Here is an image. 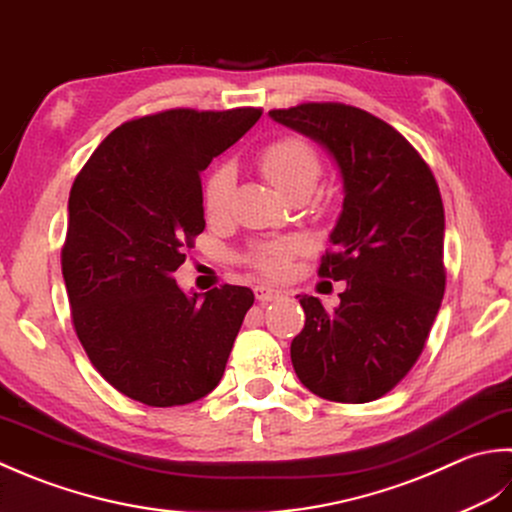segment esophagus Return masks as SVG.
<instances>
[{"instance_id":"1","label":"esophagus","mask_w":512,"mask_h":512,"mask_svg":"<svg viewBox=\"0 0 512 512\" xmlns=\"http://www.w3.org/2000/svg\"><path fill=\"white\" fill-rule=\"evenodd\" d=\"M254 294H256V300H260V302H271V300L283 298V291L269 287V285H256Z\"/></svg>"}]
</instances>
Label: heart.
Wrapping results in <instances>:
<instances>
[{"instance_id":"b5f03b06","label":"heart","mask_w":512,"mask_h":512,"mask_svg":"<svg viewBox=\"0 0 512 512\" xmlns=\"http://www.w3.org/2000/svg\"><path fill=\"white\" fill-rule=\"evenodd\" d=\"M260 170L285 196L296 190H314L320 179L322 163L314 145L300 137H283L271 141L258 156ZM234 192V168L229 163H218L210 172L203 187L205 214L210 218L225 216L229 198ZM302 249L300 238H276V241L258 243L247 254V263L254 265L265 276H283L291 258Z\"/></svg>"}]
</instances>
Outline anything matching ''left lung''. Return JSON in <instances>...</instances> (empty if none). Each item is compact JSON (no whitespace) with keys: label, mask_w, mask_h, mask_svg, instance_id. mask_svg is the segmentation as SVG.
<instances>
[{"label":"left lung","mask_w":512,"mask_h":512,"mask_svg":"<svg viewBox=\"0 0 512 512\" xmlns=\"http://www.w3.org/2000/svg\"><path fill=\"white\" fill-rule=\"evenodd\" d=\"M269 117L318 141L344 185L333 249L318 276L347 280V289L333 311L314 296H298L307 320L291 342V364L320 398L378 400L413 369L442 305L440 187L398 130L360 108L300 103L269 110Z\"/></svg>","instance_id":"obj_1"}]
</instances>
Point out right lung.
<instances>
[{"instance_id": "obj_1", "label": "right lung", "mask_w": 512, "mask_h": 512, "mask_svg": "<svg viewBox=\"0 0 512 512\" xmlns=\"http://www.w3.org/2000/svg\"><path fill=\"white\" fill-rule=\"evenodd\" d=\"M260 108H174L121 123L72 183L61 271L77 338L103 380L148 406L221 382L254 291L185 296L172 271L205 229L201 172Z\"/></svg>"}]
</instances>
